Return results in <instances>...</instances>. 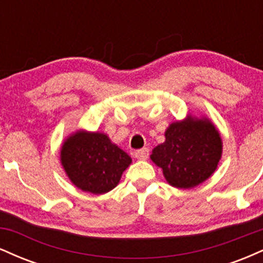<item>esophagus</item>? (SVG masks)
Listing matches in <instances>:
<instances>
[{
    "instance_id": "34e87169",
    "label": "esophagus",
    "mask_w": 263,
    "mask_h": 263,
    "mask_svg": "<svg viewBox=\"0 0 263 263\" xmlns=\"http://www.w3.org/2000/svg\"><path fill=\"white\" fill-rule=\"evenodd\" d=\"M148 156H149L148 148H142L135 152V157L137 159H140V161H146V159L148 158Z\"/></svg>"
}]
</instances>
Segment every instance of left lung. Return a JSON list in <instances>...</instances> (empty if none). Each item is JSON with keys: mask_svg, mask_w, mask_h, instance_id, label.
<instances>
[{"mask_svg": "<svg viewBox=\"0 0 263 263\" xmlns=\"http://www.w3.org/2000/svg\"><path fill=\"white\" fill-rule=\"evenodd\" d=\"M165 141L152 151L151 159L162 168L174 188L190 189L213 176L222 155L219 129L208 117L188 115L164 132Z\"/></svg>", "mask_w": 263, "mask_h": 263, "instance_id": "left-lung-1", "label": "left lung"}]
</instances>
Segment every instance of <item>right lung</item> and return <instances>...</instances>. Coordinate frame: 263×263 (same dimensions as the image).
I'll list each match as a JSON object with an SVG mask.
<instances>
[{"label":"right lung","instance_id":"1","mask_svg":"<svg viewBox=\"0 0 263 263\" xmlns=\"http://www.w3.org/2000/svg\"><path fill=\"white\" fill-rule=\"evenodd\" d=\"M60 163L77 188L99 195L119 184L132 159L106 134L78 129L62 143Z\"/></svg>","mask_w":263,"mask_h":263}]
</instances>
